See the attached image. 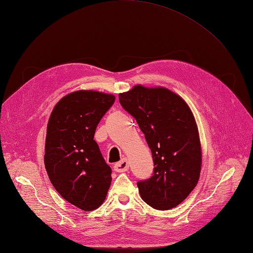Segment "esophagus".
I'll return each instance as SVG.
<instances>
[{"instance_id":"1","label":"esophagus","mask_w":253,"mask_h":253,"mask_svg":"<svg viewBox=\"0 0 253 253\" xmlns=\"http://www.w3.org/2000/svg\"><path fill=\"white\" fill-rule=\"evenodd\" d=\"M114 170L116 172H119V173L127 171L128 170V160L126 158H124L122 160H120L119 163H117L114 166Z\"/></svg>"}]
</instances>
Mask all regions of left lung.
<instances>
[{"label": "left lung", "mask_w": 253, "mask_h": 253, "mask_svg": "<svg viewBox=\"0 0 253 253\" xmlns=\"http://www.w3.org/2000/svg\"><path fill=\"white\" fill-rule=\"evenodd\" d=\"M119 102L136 119L151 149L154 172L137 182L142 200L169 210L186 200L200 179L202 148L194 116L177 94L165 87L135 85Z\"/></svg>", "instance_id": "obj_1"}]
</instances>
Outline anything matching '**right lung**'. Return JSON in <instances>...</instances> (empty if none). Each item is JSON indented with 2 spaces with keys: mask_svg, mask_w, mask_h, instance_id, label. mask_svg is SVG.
I'll use <instances>...</instances> for the list:
<instances>
[{
  "mask_svg": "<svg viewBox=\"0 0 253 253\" xmlns=\"http://www.w3.org/2000/svg\"><path fill=\"white\" fill-rule=\"evenodd\" d=\"M115 96L77 90L55 105L47 124L44 164L57 192L84 211L99 208L112 181L97 142L96 127Z\"/></svg>",
  "mask_w": 253,
  "mask_h": 253,
  "instance_id": "1",
  "label": "right lung"
}]
</instances>
